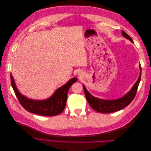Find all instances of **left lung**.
I'll return each mask as SVG.
<instances>
[{"label":"left lung","instance_id":"obj_1","mask_svg":"<svg viewBox=\"0 0 151 151\" xmlns=\"http://www.w3.org/2000/svg\"><path fill=\"white\" fill-rule=\"evenodd\" d=\"M122 35L127 39L129 40L132 42H133V40H132L130 36L129 35H128L125 31H122ZM140 68L141 70L140 66ZM140 78L141 72L138 80L137 81L134 86L132 87V89L127 94H126L124 96H123L121 98L114 100H104L95 98L93 96L87 91L84 86H83L86 98L87 100H88L90 106L92 107L95 111H96L98 112L102 113H109L119 111L120 109L127 106L128 105L133 101V99L135 96L137 91Z\"/></svg>","mask_w":151,"mask_h":151}]
</instances>
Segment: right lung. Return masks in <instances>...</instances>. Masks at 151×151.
<instances>
[{"label":"right lung","mask_w":151,"mask_h":151,"mask_svg":"<svg viewBox=\"0 0 151 151\" xmlns=\"http://www.w3.org/2000/svg\"><path fill=\"white\" fill-rule=\"evenodd\" d=\"M77 81L76 77L71 79L65 85L57 89L51 97L42 101H36L26 98L17 90L14 80L11 74V85L16 97L26 110L36 115L52 116L58 115L64 110L68 91L70 86Z\"/></svg>","instance_id":"1"}]
</instances>
